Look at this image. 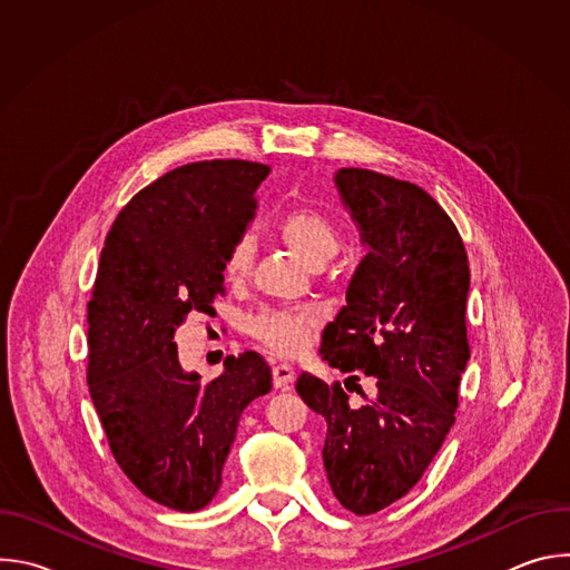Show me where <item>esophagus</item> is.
<instances>
[{"instance_id": "esophagus-1", "label": "esophagus", "mask_w": 570, "mask_h": 570, "mask_svg": "<svg viewBox=\"0 0 570 570\" xmlns=\"http://www.w3.org/2000/svg\"><path fill=\"white\" fill-rule=\"evenodd\" d=\"M295 379V370L286 363H277L273 365V381H275V387H288V383H293Z\"/></svg>"}]
</instances>
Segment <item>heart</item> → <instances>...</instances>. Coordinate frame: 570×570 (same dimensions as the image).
I'll return each instance as SVG.
<instances>
[{
	"instance_id": "b5f03b06",
	"label": "heart",
	"mask_w": 570,
	"mask_h": 570,
	"mask_svg": "<svg viewBox=\"0 0 570 570\" xmlns=\"http://www.w3.org/2000/svg\"><path fill=\"white\" fill-rule=\"evenodd\" d=\"M277 234L286 246L311 268L324 266L338 253V234L334 225L313 209H293L277 223ZM255 246L248 236L232 243L223 262V277L229 284H240L253 266ZM317 327V315L311 308L262 311L248 324L250 334L271 347L275 354H299Z\"/></svg>"
}]
</instances>
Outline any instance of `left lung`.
I'll return each mask as SVG.
<instances>
[{
    "mask_svg": "<svg viewBox=\"0 0 570 570\" xmlns=\"http://www.w3.org/2000/svg\"><path fill=\"white\" fill-rule=\"evenodd\" d=\"M334 183L367 255L320 356L372 375L377 392L352 404L357 375L327 385L306 372L295 390L327 422L322 460L336 499L365 517L413 490L455 422L469 262L453 220L422 187L367 169H338Z\"/></svg>",
    "mask_w": 570,
    "mask_h": 570,
    "instance_id": "obj_1",
    "label": "left lung"
}]
</instances>
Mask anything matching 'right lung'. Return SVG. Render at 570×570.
Here are the masks:
<instances>
[{
    "label": "right lung",
    "mask_w": 570,
    "mask_h": 570,
    "mask_svg": "<svg viewBox=\"0 0 570 570\" xmlns=\"http://www.w3.org/2000/svg\"><path fill=\"white\" fill-rule=\"evenodd\" d=\"M271 169L257 161L185 165L117 216L88 304V385L112 455L150 501L196 512L218 492L246 405L271 392L257 352L227 356L203 383L178 358L176 330L214 313L223 262L257 212Z\"/></svg>",
    "instance_id": "right-lung-1"
}]
</instances>
